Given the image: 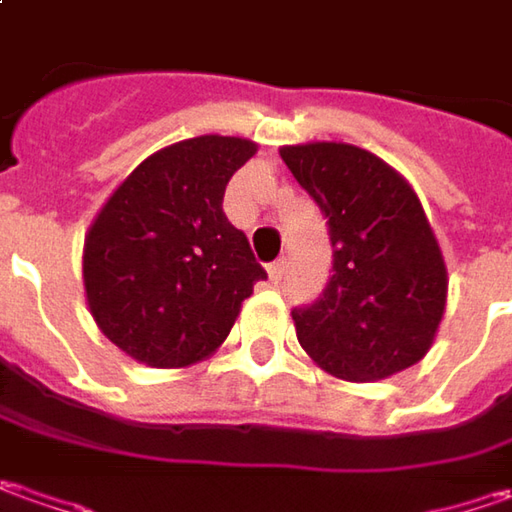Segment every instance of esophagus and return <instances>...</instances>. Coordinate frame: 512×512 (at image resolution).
<instances>
[{"label": "esophagus", "instance_id": "obj_1", "mask_svg": "<svg viewBox=\"0 0 512 512\" xmlns=\"http://www.w3.org/2000/svg\"><path fill=\"white\" fill-rule=\"evenodd\" d=\"M283 272H286V263H283V260L269 263V277H272V283H280V280H283Z\"/></svg>", "mask_w": 512, "mask_h": 512}]
</instances>
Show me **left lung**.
Segmentation results:
<instances>
[{"mask_svg":"<svg viewBox=\"0 0 512 512\" xmlns=\"http://www.w3.org/2000/svg\"><path fill=\"white\" fill-rule=\"evenodd\" d=\"M280 158L326 215L331 240L326 289L291 311L300 345L351 382L411 368L428 354L448 297L445 260L416 192L351 144H297Z\"/></svg>","mask_w":512,"mask_h":512,"instance_id":"8db88e82","label":"left lung"}]
</instances>
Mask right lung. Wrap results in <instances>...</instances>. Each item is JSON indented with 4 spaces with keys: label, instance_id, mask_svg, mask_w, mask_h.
<instances>
[{
    "label": "right lung",
    "instance_id": "right-lung-1",
    "mask_svg": "<svg viewBox=\"0 0 512 512\" xmlns=\"http://www.w3.org/2000/svg\"><path fill=\"white\" fill-rule=\"evenodd\" d=\"M255 144L186 138L133 169L84 240V289L98 328L133 360L184 368L235 326L266 269L223 212L229 178Z\"/></svg>",
    "mask_w": 512,
    "mask_h": 512
}]
</instances>
